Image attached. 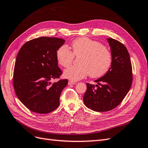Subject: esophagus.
Here are the masks:
<instances>
[{
    "instance_id": "esophagus-1",
    "label": "esophagus",
    "mask_w": 148,
    "mask_h": 148,
    "mask_svg": "<svg viewBox=\"0 0 148 148\" xmlns=\"http://www.w3.org/2000/svg\"><path fill=\"white\" fill-rule=\"evenodd\" d=\"M77 84V83L76 82H72V81H69V83H68V84L69 85H71V84Z\"/></svg>"
}]
</instances>
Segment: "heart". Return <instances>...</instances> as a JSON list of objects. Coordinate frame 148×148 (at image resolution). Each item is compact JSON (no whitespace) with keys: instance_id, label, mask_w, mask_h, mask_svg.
Instances as JSON below:
<instances>
[{"instance_id":"obj_1","label":"heart","mask_w":148,"mask_h":148,"mask_svg":"<svg viewBox=\"0 0 148 148\" xmlns=\"http://www.w3.org/2000/svg\"><path fill=\"white\" fill-rule=\"evenodd\" d=\"M73 52L66 45H63L56 52L57 61L64 67L69 66L75 56H82L78 66H71L64 71V77L72 82L81 79L89 74L92 78H98L109 70L112 64L109 51L96 41L82 37L71 43Z\"/></svg>"}]
</instances>
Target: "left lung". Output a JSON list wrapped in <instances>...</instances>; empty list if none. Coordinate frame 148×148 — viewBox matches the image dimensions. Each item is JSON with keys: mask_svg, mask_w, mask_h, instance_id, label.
Here are the masks:
<instances>
[{"mask_svg": "<svg viewBox=\"0 0 148 148\" xmlns=\"http://www.w3.org/2000/svg\"><path fill=\"white\" fill-rule=\"evenodd\" d=\"M112 56V64L97 84L86 83L84 104L96 112H107L115 108L126 96L132 83V67L127 49L123 44L111 38L107 39ZM96 86V88L95 86Z\"/></svg>", "mask_w": 148, "mask_h": 148, "instance_id": "obj_1", "label": "left lung"}]
</instances>
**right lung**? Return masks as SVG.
<instances>
[{
	"label": "right lung",
	"mask_w": 148,
	"mask_h": 148,
	"mask_svg": "<svg viewBox=\"0 0 148 148\" xmlns=\"http://www.w3.org/2000/svg\"><path fill=\"white\" fill-rule=\"evenodd\" d=\"M65 41L63 39L40 37L26 42L18 53L13 71V87L19 100L33 112L47 114L60 104V96L68 84L59 78L56 52Z\"/></svg>",
	"instance_id": "1"
}]
</instances>
